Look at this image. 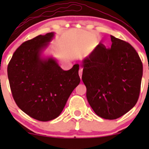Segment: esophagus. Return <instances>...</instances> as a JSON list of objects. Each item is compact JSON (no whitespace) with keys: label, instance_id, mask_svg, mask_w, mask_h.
Segmentation results:
<instances>
[{"label":"esophagus","instance_id":"34e87169","mask_svg":"<svg viewBox=\"0 0 149 149\" xmlns=\"http://www.w3.org/2000/svg\"><path fill=\"white\" fill-rule=\"evenodd\" d=\"M78 74H79V76H80V79H81L82 74H83V69H82V68H80L79 71H78Z\"/></svg>","mask_w":149,"mask_h":149}]
</instances>
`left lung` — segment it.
<instances>
[{
    "mask_svg": "<svg viewBox=\"0 0 149 149\" xmlns=\"http://www.w3.org/2000/svg\"><path fill=\"white\" fill-rule=\"evenodd\" d=\"M111 40V48L100 42L83 60L82 80L95 113L104 119L114 120L137 102L143 65L130 44L113 36Z\"/></svg>",
    "mask_w": 149,
    "mask_h": 149,
    "instance_id": "1",
    "label": "left lung"
}]
</instances>
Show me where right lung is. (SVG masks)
Listing matches in <instances>:
<instances>
[{"instance_id": "1", "label": "right lung", "mask_w": 149, "mask_h": 149, "mask_svg": "<svg viewBox=\"0 0 149 149\" xmlns=\"http://www.w3.org/2000/svg\"><path fill=\"white\" fill-rule=\"evenodd\" d=\"M54 35L52 32L39 35L23 42L8 66L15 103L22 111L40 121L51 120L60 115L80 81L78 64L64 71L53 58L41 57Z\"/></svg>"}]
</instances>
